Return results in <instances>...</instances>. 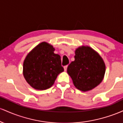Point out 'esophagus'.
Returning <instances> with one entry per match:
<instances>
[{
    "label": "esophagus",
    "mask_w": 123,
    "mask_h": 123,
    "mask_svg": "<svg viewBox=\"0 0 123 123\" xmlns=\"http://www.w3.org/2000/svg\"><path fill=\"white\" fill-rule=\"evenodd\" d=\"M63 68H64V70H65V71H66V70H67V68H68V65H66V66H64V67H63Z\"/></svg>",
    "instance_id": "esophagus-1"
}]
</instances>
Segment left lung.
<instances>
[{"instance_id": "left-lung-1", "label": "left lung", "mask_w": 123, "mask_h": 123, "mask_svg": "<svg viewBox=\"0 0 123 123\" xmlns=\"http://www.w3.org/2000/svg\"><path fill=\"white\" fill-rule=\"evenodd\" d=\"M105 70L99 54L89 46H83L76 50L74 61L68 66L67 72L76 88L88 91L102 82Z\"/></svg>"}]
</instances>
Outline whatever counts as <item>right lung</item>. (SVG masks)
Segmentation results:
<instances>
[{"label": "right lung", "instance_id": "add662e5", "mask_svg": "<svg viewBox=\"0 0 123 123\" xmlns=\"http://www.w3.org/2000/svg\"><path fill=\"white\" fill-rule=\"evenodd\" d=\"M47 42H42L28 53L23 63L24 78L31 87L44 90L53 85L58 75L63 72L60 55Z\"/></svg>", "mask_w": 123, "mask_h": 123}]
</instances>
